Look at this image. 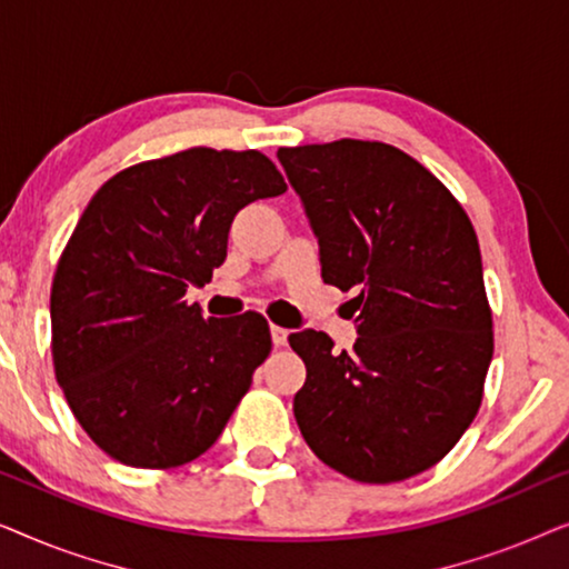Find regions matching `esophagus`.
Wrapping results in <instances>:
<instances>
[{
	"instance_id": "1",
	"label": "esophagus",
	"mask_w": 569,
	"mask_h": 569,
	"mask_svg": "<svg viewBox=\"0 0 569 569\" xmlns=\"http://www.w3.org/2000/svg\"><path fill=\"white\" fill-rule=\"evenodd\" d=\"M287 337H290V331L284 326L271 323V341H274V347H287Z\"/></svg>"
}]
</instances>
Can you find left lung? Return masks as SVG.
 Here are the masks:
<instances>
[{
    "instance_id": "1",
    "label": "left lung",
    "mask_w": 569,
    "mask_h": 569,
    "mask_svg": "<svg viewBox=\"0 0 569 569\" xmlns=\"http://www.w3.org/2000/svg\"><path fill=\"white\" fill-rule=\"evenodd\" d=\"M321 246L323 282L357 290L355 347L295 331V419L310 450L362 485L442 461L485 399L495 352L477 230L446 183L399 147H279Z\"/></svg>"
}]
</instances>
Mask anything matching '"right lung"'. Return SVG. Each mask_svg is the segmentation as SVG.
Instances as JSON below:
<instances>
[{"mask_svg": "<svg viewBox=\"0 0 569 569\" xmlns=\"http://www.w3.org/2000/svg\"><path fill=\"white\" fill-rule=\"evenodd\" d=\"M287 183L259 150H191L123 168L100 186L51 284L57 383L88 438L134 469L207 453L271 352L248 310L204 318L183 300L228 256L246 204Z\"/></svg>", "mask_w": 569, "mask_h": 569, "instance_id": "add662e5", "label": "right lung"}]
</instances>
